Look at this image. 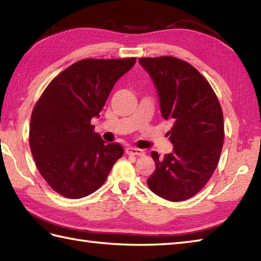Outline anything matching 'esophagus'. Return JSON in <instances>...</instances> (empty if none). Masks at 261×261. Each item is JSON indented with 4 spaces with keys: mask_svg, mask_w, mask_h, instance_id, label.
Wrapping results in <instances>:
<instances>
[{
    "mask_svg": "<svg viewBox=\"0 0 261 261\" xmlns=\"http://www.w3.org/2000/svg\"><path fill=\"white\" fill-rule=\"evenodd\" d=\"M125 152L127 155H132V156H144L145 155V150L139 149V148H135V147H127L125 149Z\"/></svg>",
    "mask_w": 261,
    "mask_h": 261,
    "instance_id": "esophagus-1",
    "label": "esophagus"
}]
</instances>
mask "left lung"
<instances>
[{"instance_id": "1", "label": "left lung", "mask_w": 261, "mask_h": 261, "mask_svg": "<svg viewBox=\"0 0 261 261\" xmlns=\"http://www.w3.org/2000/svg\"><path fill=\"white\" fill-rule=\"evenodd\" d=\"M160 97L162 115L173 126L167 135L172 154L152 151L155 172L147 180L150 190L170 201H183L206 186L215 172L224 142L221 104L207 79L174 56L140 58Z\"/></svg>"}]
</instances>
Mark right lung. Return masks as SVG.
Returning <instances> with one entry per match:
<instances>
[{
	"mask_svg": "<svg viewBox=\"0 0 261 261\" xmlns=\"http://www.w3.org/2000/svg\"><path fill=\"white\" fill-rule=\"evenodd\" d=\"M135 63L136 58L78 61L56 75L35 104L30 150L40 175L59 195L89 196L123 155V147L105 144L90 122Z\"/></svg>",
	"mask_w": 261,
	"mask_h": 261,
	"instance_id": "obj_1",
	"label": "right lung"
}]
</instances>
